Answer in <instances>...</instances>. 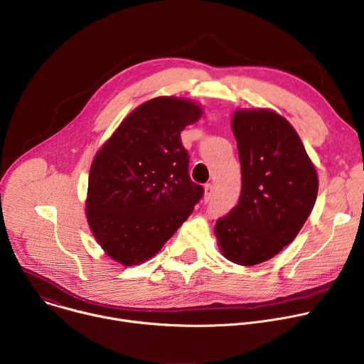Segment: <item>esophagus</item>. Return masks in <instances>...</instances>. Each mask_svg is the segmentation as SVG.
I'll use <instances>...</instances> for the list:
<instances>
[{
	"label": "esophagus",
	"instance_id": "1",
	"mask_svg": "<svg viewBox=\"0 0 364 364\" xmlns=\"http://www.w3.org/2000/svg\"><path fill=\"white\" fill-rule=\"evenodd\" d=\"M213 190H215L213 184H205V186H204V200H205V201H209V200L212 198Z\"/></svg>",
	"mask_w": 364,
	"mask_h": 364
}]
</instances>
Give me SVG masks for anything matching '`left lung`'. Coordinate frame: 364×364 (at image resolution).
I'll return each mask as SVG.
<instances>
[{"label": "left lung", "mask_w": 364, "mask_h": 364, "mask_svg": "<svg viewBox=\"0 0 364 364\" xmlns=\"http://www.w3.org/2000/svg\"><path fill=\"white\" fill-rule=\"evenodd\" d=\"M232 131L242 167V191L215 235L228 261H269L302 229L317 200L318 176L295 128L268 108L236 109Z\"/></svg>", "instance_id": "1"}]
</instances>
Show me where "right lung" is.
I'll list each match as a JSON object with an SVG mask.
<instances>
[{
	"mask_svg": "<svg viewBox=\"0 0 364 364\" xmlns=\"http://www.w3.org/2000/svg\"><path fill=\"white\" fill-rule=\"evenodd\" d=\"M203 112L187 97H152L95 154L86 219L112 261L134 267L157 255L201 198L204 190L190 180L180 134Z\"/></svg>",
	"mask_w": 364,
	"mask_h": 364,
	"instance_id": "right-lung-1",
	"label": "right lung"
}]
</instances>
